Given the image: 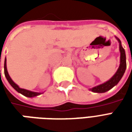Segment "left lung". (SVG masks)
<instances>
[{
    "instance_id": "obj_1",
    "label": "left lung",
    "mask_w": 132,
    "mask_h": 132,
    "mask_svg": "<svg viewBox=\"0 0 132 132\" xmlns=\"http://www.w3.org/2000/svg\"><path fill=\"white\" fill-rule=\"evenodd\" d=\"M117 40L119 42V51H120V65H119V69L112 78H110L106 83L90 89L91 91L95 92V93H105V92L108 91L109 90L112 88L114 86H116L117 84L119 83V81L121 80V78L125 73V70L127 68L126 55H125V49H123L121 44V42L119 39H117Z\"/></svg>"
}]
</instances>
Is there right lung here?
<instances>
[{"label": "right lung", "mask_w": 132, "mask_h": 132, "mask_svg": "<svg viewBox=\"0 0 132 132\" xmlns=\"http://www.w3.org/2000/svg\"><path fill=\"white\" fill-rule=\"evenodd\" d=\"M4 73L5 76V77L7 78V81L9 82L11 86L13 87V88L15 89V90L20 93H21L24 96H26V97H35V96H37L38 95H40L41 93H35V92H32L30 91V90H25V89H22L20 88H19V86L15 84V83H14L13 81V80L10 78V76L8 74V73H7V67H6V59H5V63H4Z\"/></svg>", "instance_id": "1"}]
</instances>
